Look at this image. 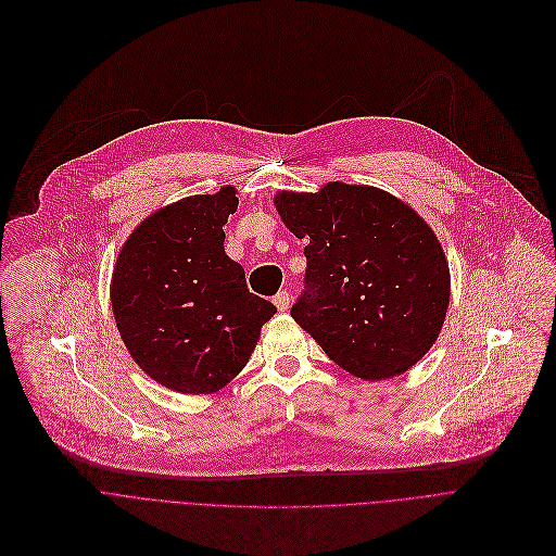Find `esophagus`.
<instances>
[{
	"instance_id": "esophagus-1",
	"label": "esophagus",
	"mask_w": 556,
	"mask_h": 556,
	"mask_svg": "<svg viewBox=\"0 0 556 556\" xmlns=\"http://www.w3.org/2000/svg\"><path fill=\"white\" fill-rule=\"evenodd\" d=\"M289 302H291V298H289L287 291H278V293L274 295V304L278 306V311H287V308H289Z\"/></svg>"
}]
</instances>
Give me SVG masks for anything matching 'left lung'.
Here are the masks:
<instances>
[{
  "instance_id": "obj_1",
  "label": "left lung",
  "mask_w": 556,
  "mask_h": 556,
  "mask_svg": "<svg viewBox=\"0 0 556 556\" xmlns=\"http://www.w3.org/2000/svg\"><path fill=\"white\" fill-rule=\"evenodd\" d=\"M274 205L306 239L304 291L291 317L346 372L381 381L435 342L450 306V263L425 220L372 186L282 190Z\"/></svg>"
}]
</instances>
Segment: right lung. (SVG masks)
Segmentation results:
<instances>
[{
	"label": "right lung",
	"instance_id": "right-lung-1",
	"mask_svg": "<svg viewBox=\"0 0 556 556\" xmlns=\"http://www.w3.org/2000/svg\"><path fill=\"white\" fill-rule=\"evenodd\" d=\"M237 188L175 201L134 230L111 276V308L136 364L181 394H212L250 362L276 306L226 254Z\"/></svg>",
	"mask_w": 556,
	"mask_h": 556
}]
</instances>
